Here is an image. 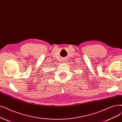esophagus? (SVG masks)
<instances>
[{"label":"esophagus","instance_id":"1","mask_svg":"<svg viewBox=\"0 0 122 122\" xmlns=\"http://www.w3.org/2000/svg\"><path fill=\"white\" fill-rule=\"evenodd\" d=\"M65 58H63V61H65Z\"/></svg>","mask_w":122,"mask_h":122}]
</instances>
